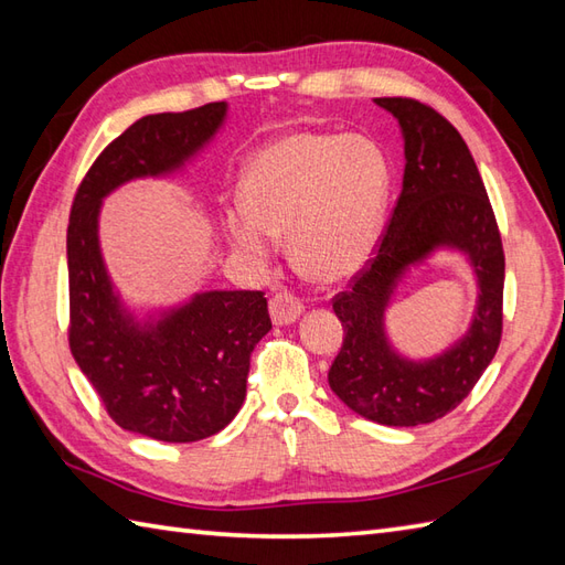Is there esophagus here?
<instances>
[{
    "mask_svg": "<svg viewBox=\"0 0 565 565\" xmlns=\"http://www.w3.org/2000/svg\"><path fill=\"white\" fill-rule=\"evenodd\" d=\"M303 313V303L289 291H281L271 296L269 301V316L274 320V326H291Z\"/></svg>",
    "mask_w": 565,
    "mask_h": 565,
    "instance_id": "obj_1",
    "label": "esophagus"
}]
</instances>
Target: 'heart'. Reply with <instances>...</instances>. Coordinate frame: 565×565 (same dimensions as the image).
Here are the masks:
<instances>
[{
  "instance_id": "1",
  "label": "heart",
  "mask_w": 565,
  "mask_h": 565,
  "mask_svg": "<svg viewBox=\"0 0 565 565\" xmlns=\"http://www.w3.org/2000/svg\"><path fill=\"white\" fill-rule=\"evenodd\" d=\"M388 162L374 140L289 134L271 140L243 172L245 209L225 215L239 255L267 259L276 235H291L296 267L316 281H342L376 249L388 199Z\"/></svg>"
}]
</instances>
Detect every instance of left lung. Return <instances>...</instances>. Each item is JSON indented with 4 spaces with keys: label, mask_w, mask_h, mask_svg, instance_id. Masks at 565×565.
I'll list each match as a JSON object with an SVG mask.
<instances>
[{
    "label": "left lung",
    "mask_w": 565,
    "mask_h": 565,
    "mask_svg": "<svg viewBox=\"0 0 565 565\" xmlns=\"http://www.w3.org/2000/svg\"><path fill=\"white\" fill-rule=\"evenodd\" d=\"M374 102L398 118L403 130V191L376 257L354 276L350 289L332 298L344 340L328 381L356 415L388 427H415L451 413L493 362L502 334L505 255L483 179L459 130L415 99ZM441 246L467 255L479 301L465 338L417 363L392 350L385 308L404 271Z\"/></svg>",
    "instance_id": "obj_1"
}]
</instances>
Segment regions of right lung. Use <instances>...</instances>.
<instances>
[{
    "mask_svg": "<svg viewBox=\"0 0 565 565\" xmlns=\"http://www.w3.org/2000/svg\"><path fill=\"white\" fill-rule=\"evenodd\" d=\"M227 104L142 116L106 146L67 225L70 352L118 427L158 441L221 431L245 401L249 356L271 330L262 291H206L158 318L124 308L99 247L104 196L140 177L182 170L225 121Z\"/></svg>",
    "mask_w": 565,
    "mask_h": 565,
    "instance_id": "add662e5",
    "label": "right lung"
}]
</instances>
